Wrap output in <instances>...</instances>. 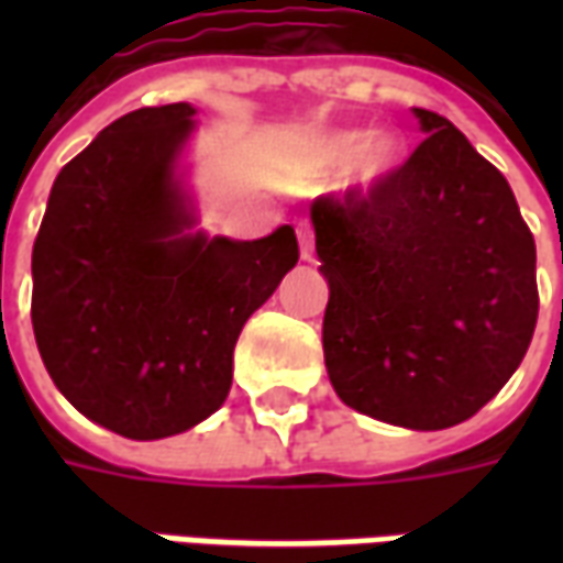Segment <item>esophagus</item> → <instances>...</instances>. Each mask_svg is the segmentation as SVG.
Returning a JSON list of instances; mask_svg holds the SVG:
<instances>
[{
  "label": "esophagus",
  "mask_w": 563,
  "mask_h": 563,
  "mask_svg": "<svg viewBox=\"0 0 563 563\" xmlns=\"http://www.w3.org/2000/svg\"><path fill=\"white\" fill-rule=\"evenodd\" d=\"M298 246H301V258L317 256V238H313L310 222H298Z\"/></svg>",
  "instance_id": "obj_1"
}]
</instances>
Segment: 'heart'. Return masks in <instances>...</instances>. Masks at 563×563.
Wrapping results in <instances>:
<instances>
[{"instance_id":"1","label":"heart","mask_w":563,"mask_h":563,"mask_svg":"<svg viewBox=\"0 0 563 563\" xmlns=\"http://www.w3.org/2000/svg\"><path fill=\"white\" fill-rule=\"evenodd\" d=\"M362 132H334V135H317V139L307 141L305 147V162L310 172L317 177H334L338 172H343L346 165L354 158V153H360V159L353 163V174L358 180H377V177H386V174L401 162V147L391 139H377L366 144Z\"/></svg>"}]
</instances>
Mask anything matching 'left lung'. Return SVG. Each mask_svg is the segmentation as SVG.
I'll list each match as a JSON object with an SVG mask.
<instances>
[{
	"label": "left lung",
	"instance_id": "8db88e82",
	"mask_svg": "<svg viewBox=\"0 0 563 563\" xmlns=\"http://www.w3.org/2000/svg\"><path fill=\"white\" fill-rule=\"evenodd\" d=\"M371 186L313 201L322 353L346 407L440 431L479 413L537 325V246L507 177L446 117Z\"/></svg>",
	"mask_w": 563,
	"mask_h": 563
}]
</instances>
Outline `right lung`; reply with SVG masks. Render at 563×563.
I'll return each instance as SVG.
<instances>
[{
  "mask_svg": "<svg viewBox=\"0 0 563 563\" xmlns=\"http://www.w3.org/2000/svg\"><path fill=\"white\" fill-rule=\"evenodd\" d=\"M186 102L141 108L56 174L32 246V331L56 389L132 440L222 407L238 334L298 262L292 225L262 241L186 238L174 159Z\"/></svg>",
  "mask_w": 563,
  "mask_h": 563,
  "instance_id": "1",
  "label": "right lung"
}]
</instances>
